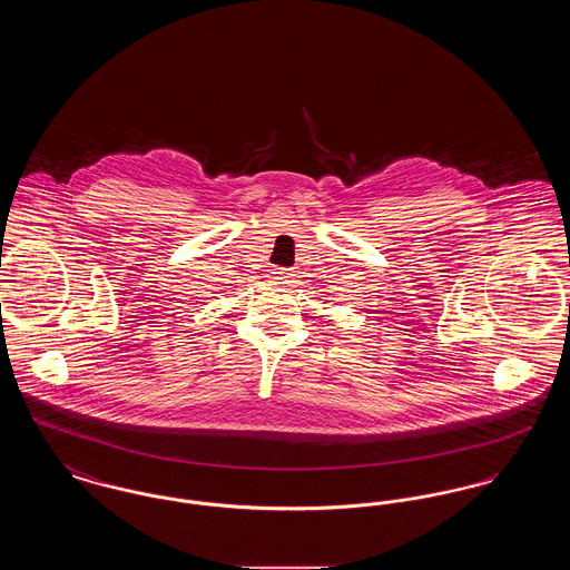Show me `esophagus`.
<instances>
[{
  "label": "esophagus",
  "mask_w": 570,
  "mask_h": 570,
  "mask_svg": "<svg viewBox=\"0 0 570 570\" xmlns=\"http://www.w3.org/2000/svg\"><path fill=\"white\" fill-rule=\"evenodd\" d=\"M272 277L275 284H291L293 282V272L284 269V267H275L272 272Z\"/></svg>",
  "instance_id": "34e87169"
}]
</instances>
